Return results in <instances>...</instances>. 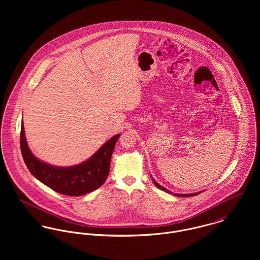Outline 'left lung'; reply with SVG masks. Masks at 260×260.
Instances as JSON below:
<instances>
[{
    "instance_id": "left-lung-1",
    "label": "left lung",
    "mask_w": 260,
    "mask_h": 260,
    "mask_svg": "<svg viewBox=\"0 0 260 260\" xmlns=\"http://www.w3.org/2000/svg\"><path fill=\"white\" fill-rule=\"evenodd\" d=\"M152 181H153V183H154L155 185L157 186L159 189H161V190H163V191H165V192H167V193L174 194L175 196H178V197H190V196H195V195H198L199 193H201V192H196V193H191V194H176V193H172L171 191H169V190H168V189H166L165 187H163V186L158 184V183H157L153 178H152Z\"/></svg>"
}]
</instances>
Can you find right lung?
Masks as SVG:
<instances>
[{"mask_svg":"<svg viewBox=\"0 0 260 260\" xmlns=\"http://www.w3.org/2000/svg\"><path fill=\"white\" fill-rule=\"evenodd\" d=\"M119 137L120 134L112 137L87 161L69 167L53 166L36 158L28 146L23 121L20 143L25 164L39 181L58 193L81 196L98 189L106 181L112 153Z\"/></svg>","mask_w":260,"mask_h":260,"instance_id":"add662e5","label":"right lung"}]
</instances>
